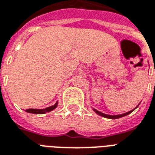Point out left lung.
Returning <instances> with one entry per match:
<instances>
[{
    "mask_svg": "<svg viewBox=\"0 0 155 155\" xmlns=\"http://www.w3.org/2000/svg\"><path fill=\"white\" fill-rule=\"evenodd\" d=\"M138 107V106H137ZM135 108V109H136ZM94 109V111L95 113H97V114H98L99 116H102V117H106V118H109V119H117V118H120V117H125V116L128 115V114H130V113H132L133 111L135 109L131 110V111H130V112H128V113H123V114H120V115H107V114H105V113H101V112H99V111H98V110L94 109V108H93Z\"/></svg>",
    "mask_w": 155,
    "mask_h": 155,
    "instance_id": "1",
    "label": "left lung"
}]
</instances>
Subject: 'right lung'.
<instances>
[{
  "mask_svg": "<svg viewBox=\"0 0 155 155\" xmlns=\"http://www.w3.org/2000/svg\"><path fill=\"white\" fill-rule=\"evenodd\" d=\"M57 107V102L54 105H52L51 107H46L44 109H34V108H29V109H26L25 112L29 113H34V114H44L46 113H49L51 112L53 109H55Z\"/></svg>",
  "mask_w": 155,
  "mask_h": 155,
  "instance_id": "1",
  "label": "right lung"
}]
</instances>
